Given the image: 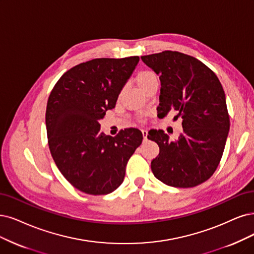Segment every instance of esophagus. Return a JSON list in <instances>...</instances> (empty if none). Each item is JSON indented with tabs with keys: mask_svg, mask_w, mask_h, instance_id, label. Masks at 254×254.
Masks as SVG:
<instances>
[{
	"mask_svg": "<svg viewBox=\"0 0 254 254\" xmlns=\"http://www.w3.org/2000/svg\"><path fill=\"white\" fill-rule=\"evenodd\" d=\"M141 132H142V135H143V139H144V140H147V134H148L147 130H146V129H142Z\"/></svg>",
	"mask_w": 254,
	"mask_h": 254,
	"instance_id": "1",
	"label": "esophagus"
}]
</instances>
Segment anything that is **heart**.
Instances as JSON below:
<instances>
[{
    "label": "heart",
    "instance_id": "obj_1",
    "mask_svg": "<svg viewBox=\"0 0 254 254\" xmlns=\"http://www.w3.org/2000/svg\"><path fill=\"white\" fill-rule=\"evenodd\" d=\"M136 82L143 92H146L154 84H158V77L152 71L143 70L136 75Z\"/></svg>",
    "mask_w": 254,
    "mask_h": 254
}]
</instances>
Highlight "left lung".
Wrapping results in <instances>:
<instances>
[{"label":"left lung","mask_w":254,"mask_h":254,"mask_svg":"<svg viewBox=\"0 0 254 254\" xmlns=\"http://www.w3.org/2000/svg\"><path fill=\"white\" fill-rule=\"evenodd\" d=\"M161 82L158 116L176 111L183 133L171 140L162 129L147 138L159 145L151 163L154 176L174 187H193L213 175L221 161L230 121L226 97L219 78L207 65L190 55L163 51L141 56Z\"/></svg>","instance_id":"obj_1"}]
</instances>
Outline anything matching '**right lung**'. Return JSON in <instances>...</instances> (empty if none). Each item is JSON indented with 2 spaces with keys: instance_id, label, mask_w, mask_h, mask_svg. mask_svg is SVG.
<instances>
[{
  "instance_id": "1",
  "label": "right lung",
  "mask_w": 254,
  "mask_h": 254,
  "mask_svg": "<svg viewBox=\"0 0 254 254\" xmlns=\"http://www.w3.org/2000/svg\"><path fill=\"white\" fill-rule=\"evenodd\" d=\"M138 63V56L81 63L50 93L46 110L50 153L63 176L84 193L108 194L118 189L128 159L142 142L138 128L112 137L101 132L98 122L115 108Z\"/></svg>"
}]
</instances>
